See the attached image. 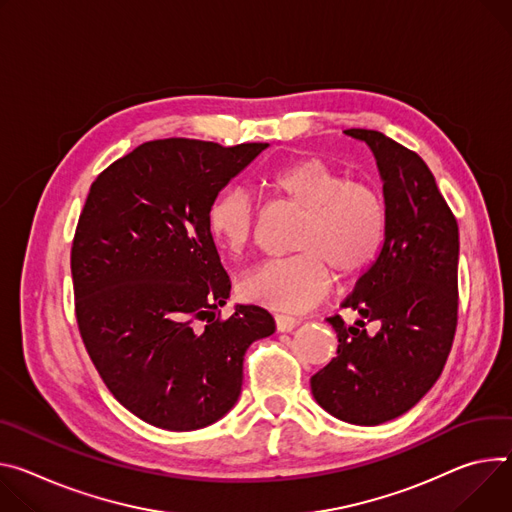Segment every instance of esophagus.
Here are the masks:
<instances>
[{
    "label": "esophagus",
    "instance_id": "34e87169",
    "mask_svg": "<svg viewBox=\"0 0 512 512\" xmlns=\"http://www.w3.org/2000/svg\"><path fill=\"white\" fill-rule=\"evenodd\" d=\"M300 324V318L298 316H290V314H275V327L277 331L282 333H290L294 331Z\"/></svg>",
    "mask_w": 512,
    "mask_h": 512
}]
</instances>
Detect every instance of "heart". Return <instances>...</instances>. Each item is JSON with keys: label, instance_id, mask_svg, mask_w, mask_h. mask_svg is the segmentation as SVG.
<instances>
[{"label": "heart", "instance_id": "b5f03b06", "mask_svg": "<svg viewBox=\"0 0 512 512\" xmlns=\"http://www.w3.org/2000/svg\"><path fill=\"white\" fill-rule=\"evenodd\" d=\"M273 196L304 212L294 237L298 253L265 261L239 284L243 300L275 310L298 312L329 292L333 269L353 277L376 259L386 208L380 194L365 183L349 181L318 159H298L261 177ZM212 239L230 255H241L255 239V208L241 190L220 194L208 212Z\"/></svg>", "mask_w": 512, "mask_h": 512}]
</instances>
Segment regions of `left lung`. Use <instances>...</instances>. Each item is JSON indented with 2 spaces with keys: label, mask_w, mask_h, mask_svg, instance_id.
I'll return each mask as SVG.
<instances>
[{
  "label": "left lung",
  "mask_w": 512,
  "mask_h": 512,
  "mask_svg": "<svg viewBox=\"0 0 512 512\" xmlns=\"http://www.w3.org/2000/svg\"><path fill=\"white\" fill-rule=\"evenodd\" d=\"M376 157L386 232L371 267L329 320L337 357L310 378L314 400L339 421L374 427L410 410L439 380L457 327L459 230L427 163L378 130L349 128ZM381 329L371 336L364 322Z\"/></svg>",
  "instance_id": "obj_1"
}]
</instances>
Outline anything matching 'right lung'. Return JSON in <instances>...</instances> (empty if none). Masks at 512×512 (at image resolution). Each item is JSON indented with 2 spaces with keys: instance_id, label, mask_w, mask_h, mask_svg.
Here are the masks:
<instances>
[{
  "instance_id": "1",
  "label": "right lung",
  "mask_w": 512,
  "mask_h": 512,
  "mask_svg": "<svg viewBox=\"0 0 512 512\" xmlns=\"http://www.w3.org/2000/svg\"><path fill=\"white\" fill-rule=\"evenodd\" d=\"M267 147L163 138L91 183L71 249L79 333L114 398L153 427L216 423L249 345L275 331L253 304L218 318L230 280L208 228L220 190Z\"/></svg>"
}]
</instances>
